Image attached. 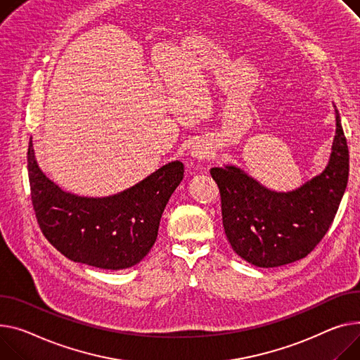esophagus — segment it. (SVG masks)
I'll return each instance as SVG.
<instances>
[{
    "instance_id": "1",
    "label": "esophagus",
    "mask_w": 360,
    "mask_h": 360,
    "mask_svg": "<svg viewBox=\"0 0 360 360\" xmlns=\"http://www.w3.org/2000/svg\"><path fill=\"white\" fill-rule=\"evenodd\" d=\"M210 153H211V148L207 145L205 141H195L189 149L191 158L195 160H204V159L210 158Z\"/></svg>"
}]
</instances>
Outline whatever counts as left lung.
Segmentation results:
<instances>
[{
  "label": "left lung",
  "instance_id": "8db88e82",
  "mask_svg": "<svg viewBox=\"0 0 360 360\" xmlns=\"http://www.w3.org/2000/svg\"><path fill=\"white\" fill-rule=\"evenodd\" d=\"M326 169L300 188L281 193L240 167H212L221 195L223 226L233 250L259 268H276L305 257L336 215L349 179V149L340 114Z\"/></svg>",
  "mask_w": 360,
  "mask_h": 360
}]
</instances>
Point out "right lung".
<instances>
[{
  "instance_id": "add662e5",
  "label": "right lung",
  "mask_w": 360,
  "mask_h": 360,
  "mask_svg": "<svg viewBox=\"0 0 360 360\" xmlns=\"http://www.w3.org/2000/svg\"><path fill=\"white\" fill-rule=\"evenodd\" d=\"M27 163L44 237L68 259L111 271L131 268L149 253L163 210L184 178V165L174 160L118 194L79 197L41 172L32 139Z\"/></svg>"
}]
</instances>
